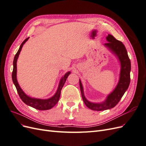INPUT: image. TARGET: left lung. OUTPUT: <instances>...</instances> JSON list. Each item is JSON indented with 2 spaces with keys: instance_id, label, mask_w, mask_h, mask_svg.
Masks as SVG:
<instances>
[{
  "instance_id": "left-lung-1",
  "label": "left lung",
  "mask_w": 146,
  "mask_h": 146,
  "mask_svg": "<svg viewBox=\"0 0 146 146\" xmlns=\"http://www.w3.org/2000/svg\"><path fill=\"white\" fill-rule=\"evenodd\" d=\"M106 39L108 42L104 44V46L116 56L121 64L119 79L116 86L111 93L107 96L104 102L94 103L89 101L85 98L82 82L79 80L82 97L84 103L88 108L94 111H104L115 107L127 90L130 82L131 63L125 47L122 42L117 40L111 35L108 34L106 37Z\"/></svg>"
}]
</instances>
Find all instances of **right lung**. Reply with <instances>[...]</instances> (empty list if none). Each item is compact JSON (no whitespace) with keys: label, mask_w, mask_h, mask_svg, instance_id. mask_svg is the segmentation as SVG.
Masks as SVG:
<instances>
[{"label":"right lung","mask_w":146,"mask_h":146,"mask_svg":"<svg viewBox=\"0 0 146 146\" xmlns=\"http://www.w3.org/2000/svg\"><path fill=\"white\" fill-rule=\"evenodd\" d=\"M29 39V37L26 38L23 42V43L21 44L18 51H17L16 54L15 56L14 60H13V70L12 72L13 82L16 86L17 93H18L20 98L23 101V102L25 103L26 105L30 106V107L39 110H50L52 107H54V106L58 103L60 97V94H61V89H62L63 86H64V84L66 80V79H67L69 75L70 74V72L69 71L68 72H66L64 74V76L60 79V81L58 84V87L57 88L56 92H55V94L54 96L51 97V98L46 99H42L33 98L27 96L20 87L19 83L17 80L16 76H17V60L20 54L22 48H23L24 44L28 41Z\"/></svg>","instance_id":"obj_1"}]
</instances>
